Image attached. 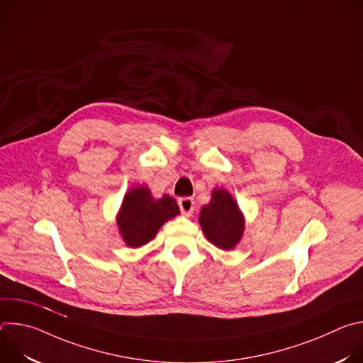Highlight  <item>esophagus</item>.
<instances>
[{
  "instance_id": "obj_1",
  "label": "esophagus",
  "mask_w": 363,
  "mask_h": 363,
  "mask_svg": "<svg viewBox=\"0 0 363 363\" xmlns=\"http://www.w3.org/2000/svg\"><path fill=\"white\" fill-rule=\"evenodd\" d=\"M178 205H179V210L181 213L185 216V217H189L194 211V199L191 196H184V198H179L178 199Z\"/></svg>"
}]
</instances>
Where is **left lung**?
I'll return each mask as SVG.
<instances>
[{
  "instance_id": "obj_1",
  "label": "left lung",
  "mask_w": 363,
  "mask_h": 363,
  "mask_svg": "<svg viewBox=\"0 0 363 363\" xmlns=\"http://www.w3.org/2000/svg\"><path fill=\"white\" fill-rule=\"evenodd\" d=\"M198 220L206 240L220 250H233L245 227L237 201L224 188L213 191L211 201L202 206Z\"/></svg>"
}]
</instances>
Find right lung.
<instances>
[{
	"mask_svg": "<svg viewBox=\"0 0 363 363\" xmlns=\"http://www.w3.org/2000/svg\"><path fill=\"white\" fill-rule=\"evenodd\" d=\"M178 214L179 206L172 196L155 199L147 186L139 185L126 192L116 223L125 244L138 248L153 240L160 228Z\"/></svg>",
	"mask_w": 363,
	"mask_h": 363,
	"instance_id": "add662e5",
	"label": "right lung"
}]
</instances>
